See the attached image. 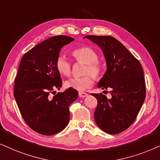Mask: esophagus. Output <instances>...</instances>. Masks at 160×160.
I'll list each match as a JSON object with an SVG mask.
<instances>
[{"mask_svg":"<svg viewBox=\"0 0 160 160\" xmlns=\"http://www.w3.org/2000/svg\"><path fill=\"white\" fill-rule=\"evenodd\" d=\"M88 96V93H84V92H79V97L81 98H84Z\"/></svg>","mask_w":160,"mask_h":160,"instance_id":"esophagus-1","label":"esophagus"}]
</instances>
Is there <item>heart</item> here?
I'll return each mask as SVG.
<instances>
[{"label":"heart","mask_w":160,"mask_h":160,"mask_svg":"<svg viewBox=\"0 0 160 160\" xmlns=\"http://www.w3.org/2000/svg\"><path fill=\"white\" fill-rule=\"evenodd\" d=\"M72 55L76 61L86 63L83 74L90 73L94 78H99L101 74L102 68L98 63L99 57L97 53L93 49L88 47H82L78 48L72 52ZM55 67L59 73L64 76H69L71 74V63L65 57L59 56L56 60ZM93 84V78L90 75L74 78L68 80L65 82L67 88H71L78 91H84L89 88Z\"/></svg>","instance_id":"b5f03b06"}]
</instances>
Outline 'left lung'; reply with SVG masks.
I'll use <instances>...</instances> for the list:
<instances>
[{"label": "left lung", "instance_id": "obj_1", "mask_svg": "<svg viewBox=\"0 0 160 160\" xmlns=\"http://www.w3.org/2000/svg\"><path fill=\"white\" fill-rule=\"evenodd\" d=\"M101 48L107 70L98 88L110 89L112 97L92 93L97 99L95 122L105 132L116 135L127 129L135 121L146 98L143 70L139 61L114 37L86 36Z\"/></svg>", "mask_w": 160, "mask_h": 160}]
</instances>
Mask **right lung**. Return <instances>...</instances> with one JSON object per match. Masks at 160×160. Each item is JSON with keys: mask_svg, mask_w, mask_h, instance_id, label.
Segmentation results:
<instances>
[{"mask_svg": "<svg viewBox=\"0 0 160 160\" xmlns=\"http://www.w3.org/2000/svg\"><path fill=\"white\" fill-rule=\"evenodd\" d=\"M74 40L63 35L49 38L28 51L19 66L14 98L25 123L42 135H52L66 128L69 106L78 97V91L71 88L50 96L62 86L57 58L61 48Z\"/></svg>", "mask_w": 160, "mask_h": 160, "instance_id": "obj_1", "label": "right lung"}]
</instances>
